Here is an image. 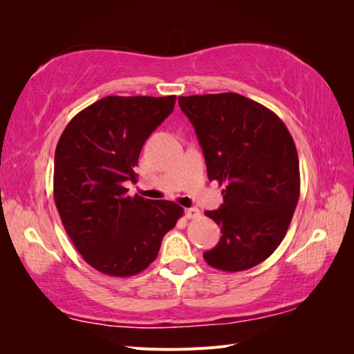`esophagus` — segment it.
Returning a JSON list of instances; mask_svg holds the SVG:
<instances>
[{"label": "esophagus", "mask_w": 354, "mask_h": 354, "mask_svg": "<svg viewBox=\"0 0 354 354\" xmlns=\"http://www.w3.org/2000/svg\"><path fill=\"white\" fill-rule=\"evenodd\" d=\"M201 216V211L198 208H187L186 209V217L187 218H198Z\"/></svg>", "instance_id": "esophagus-1"}]
</instances>
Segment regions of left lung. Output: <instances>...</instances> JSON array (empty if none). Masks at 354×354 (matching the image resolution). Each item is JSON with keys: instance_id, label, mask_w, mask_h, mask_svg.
Wrapping results in <instances>:
<instances>
[{"instance_id": "8db88e82", "label": "left lung", "mask_w": 354, "mask_h": 354, "mask_svg": "<svg viewBox=\"0 0 354 354\" xmlns=\"http://www.w3.org/2000/svg\"><path fill=\"white\" fill-rule=\"evenodd\" d=\"M195 127L209 181L223 189V205L207 211L221 227L217 246L203 252L223 272L263 263L281 245L299 198L297 147L270 109L236 93L178 97Z\"/></svg>"}]
</instances>
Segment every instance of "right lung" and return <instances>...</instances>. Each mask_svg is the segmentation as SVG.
I'll use <instances>...</instances> for the list:
<instances>
[{
  "mask_svg": "<svg viewBox=\"0 0 354 354\" xmlns=\"http://www.w3.org/2000/svg\"><path fill=\"white\" fill-rule=\"evenodd\" d=\"M176 95H108L75 115L55 155V202L75 248L93 269L127 277L143 272L183 216L171 201L128 196L140 151L173 112Z\"/></svg>",
  "mask_w": 354,
  "mask_h": 354,
  "instance_id": "right-lung-1",
  "label": "right lung"
}]
</instances>
